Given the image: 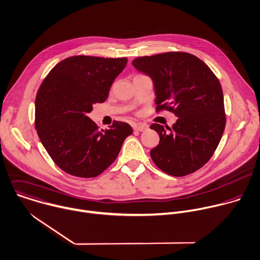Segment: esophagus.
Returning <instances> with one entry per match:
<instances>
[{
    "instance_id": "1",
    "label": "esophagus",
    "mask_w": 260,
    "mask_h": 260,
    "mask_svg": "<svg viewBox=\"0 0 260 260\" xmlns=\"http://www.w3.org/2000/svg\"><path fill=\"white\" fill-rule=\"evenodd\" d=\"M148 127H147V125H140V124H136V125H134L133 126V129L135 130V131H139V132H142V131H144V130H146Z\"/></svg>"
}]
</instances>
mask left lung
Wrapping results in <instances>:
<instances>
[{"mask_svg":"<svg viewBox=\"0 0 260 260\" xmlns=\"http://www.w3.org/2000/svg\"><path fill=\"white\" fill-rule=\"evenodd\" d=\"M133 67L153 83L155 111L172 112V128L151 124L160 136L150 150L153 163L180 177L203 167L213 155L225 127L223 93L213 72L186 52H166L137 57Z\"/></svg>","mask_w":260,"mask_h":260,"instance_id":"8db88e82","label":"left lung"}]
</instances>
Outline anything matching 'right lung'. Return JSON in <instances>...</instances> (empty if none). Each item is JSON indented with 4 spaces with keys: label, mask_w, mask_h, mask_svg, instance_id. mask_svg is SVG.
<instances>
[{
    "label": "right lung",
    "mask_w": 260,
    "mask_h": 260,
    "mask_svg": "<svg viewBox=\"0 0 260 260\" xmlns=\"http://www.w3.org/2000/svg\"><path fill=\"white\" fill-rule=\"evenodd\" d=\"M127 58L78 55L50 71L36 97L35 125L39 138L54 163L64 172L95 177L117 159L131 126L115 121L99 130L87 117L95 103L105 102Z\"/></svg>",
    "instance_id": "1"
}]
</instances>
